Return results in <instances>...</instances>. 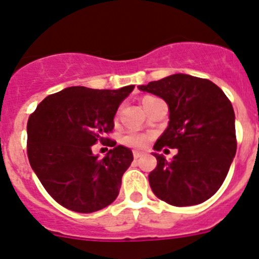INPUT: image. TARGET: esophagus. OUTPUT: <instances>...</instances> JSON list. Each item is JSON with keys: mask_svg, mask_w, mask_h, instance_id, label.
I'll list each match as a JSON object with an SVG mask.
<instances>
[{"mask_svg": "<svg viewBox=\"0 0 259 259\" xmlns=\"http://www.w3.org/2000/svg\"><path fill=\"white\" fill-rule=\"evenodd\" d=\"M140 157H143V153L135 150V152H134V158H135V159H139V158H140Z\"/></svg>", "mask_w": 259, "mask_h": 259, "instance_id": "esophagus-1", "label": "esophagus"}]
</instances>
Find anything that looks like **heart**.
Masks as SVG:
<instances>
[{"instance_id":"obj_1","label":"heart","mask_w":259,"mask_h":259,"mask_svg":"<svg viewBox=\"0 0 259 259\" xmlns=\"http://www.w3.org/2000/svg\"><path fill=\"white\" fill-rule=\"evenodd\" d=\"M150 98L154 97H145L143 100V104L145 105L146 102L149 101ZM150 141V135L143 134V132L137 131H130L124 137H123V143L124 145L130 146V148H134V149H144Z\"/></svg>"}]
</instances>
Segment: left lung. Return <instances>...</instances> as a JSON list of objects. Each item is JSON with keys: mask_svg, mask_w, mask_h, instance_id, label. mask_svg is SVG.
I'll use <instances>...</instances> for the list:
<instances>
[{"mask_svg": "<svg viewBox=\"0 0 259 259\" xmlns=\"http://www.w3.org/2000/svg\"><path fill=\"white\" fill-rule=\"evenodd\" d=\"M139 89L163 98L170 109L168 127L154 150L178 149L172 161L154 153L157 167L149 174L153 193L172 206L209 200L223 184L236 154L235 113L228 97L210 80L185 74Z\"/></svg>", "mask_w": 259, "mask_h": 259, "instance_id": "left-lung-1", "label": "left lung"}]
</instances>
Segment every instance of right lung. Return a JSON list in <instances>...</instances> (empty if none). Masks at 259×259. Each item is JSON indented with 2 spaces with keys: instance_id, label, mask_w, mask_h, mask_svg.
<instances>
[{
  "instance_id": "right-lung-1",
  "label": "right lung",
  "mask_w": 259,
  "mask_h": 259,
  "mask_svg": "<svg viewBox=\"0 0 259 259\" xmlns=\"http://www.w3.org/2000/svg\"><path fill=\"white\" fill-rule=\"evenodd\" d=\"M134 88L70 87L48 96L29 115V164L48 193L66 209L88 214L118 197L134 155L106 135L113 131L119 105ZM96 142L112 146L102 160L92 153Z\"/></svg>"
}]
</instances>
